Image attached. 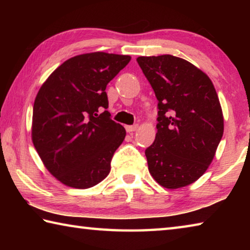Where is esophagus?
I'll return each instance as SVG.
<instances>
[{
  "label": "esophagus",
  "instance_id": "34e87169",
  "mask_svg": "<svg viewBox=\"0 0 250 250\" xmlns=\"http://www.w3.org/2000/svg\"><path fill=\"white\" fill-rule=\"evenodd\" d=\"M138 128H139V125H126L125 126V130H126V132H133V131H135V130H138Z\"/></svg>",
  "mask_w": 250,
  "mask_h": 250
}]
</instances>
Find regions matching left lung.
<instances>
[{
    "mask_svg": "<svg viewBox=\"0 0 250 250\" xmlns=\"http://www.w3.org/2000/svg\"><path fill=\"white\" fill-rule=\"evenodd\" d=\"M139 66L158 99V132L146 150L152 177L167 188L204 174L224 133L218 96L208 76L172 55L141 56Z\"/></svg>",
    "mask_w": 250,
    "mask_h": 250,
    "instance_id": "obj_1",
    "label": "left lung"
}]
</instances>
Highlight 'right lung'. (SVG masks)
Here are the masks:
<instances>
[{"label": "right lung", "mask_w": 250, "mask_h": 250, "mask_svg": "<svg viewBox=\"0 0 250 250\" xmlns=\"http://www.w3.org/2000/svg\"><path fill=\"white\" fill-rule=\"evenodd\" d=\"M130 59L103 52L71 57L37 92L32 140L45 167L62 184L88 188L109 174L125 130L105 110V87Z\"/></svg>", "instance_id": "obj_1"}]
</instances>
